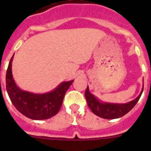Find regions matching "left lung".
Wrapping results in <instances>:
<instances>
[{
    "instance_id": "8db88e82",
    "label": "left lung",
    "mask_w": 151,
    "mask_h": 151,
    "mask_svg": "<svg viewBox=\"0 0 151 151\" xmlns=\"http://www.w3.org/2000/svg\"><path fill=\"white\" fill-rule=\"evenodd\" d=\"M143 90L144 85L142 86V89H141L139 95L133 101L125 103V104L104 102L91 93L88 86L85 91V96L88 107L90 108L92 113L103 119H113L120 118V117L125 116L126 113H129L138 103V100L140 99L141 94L143 92Z\"/></svg>"
}]
</instances>
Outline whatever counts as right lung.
<instances>
[{"instance_id": "obj_1", "label": "right lung", "mask_w": 151, "mask_h": 151, "mask_svg": "<svg viewBox=\"0 0 151 151\" xmlns=\"http://www.w3.org/2000/svg\"><path fill=\"white\" fill-rule=\"evenodd\" d=\"M11 57L6 74V88L13 104L22 115L34 120H42L54 116L62 106L66 92L74 80L63 82L51 91L36 94L22 90L17 86L12 74Z\"/></svg>"}]
</instances>
